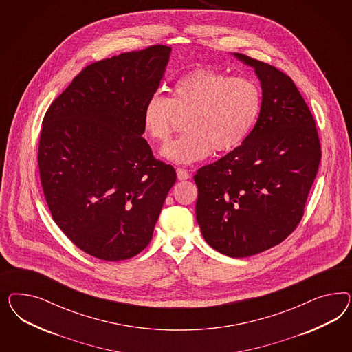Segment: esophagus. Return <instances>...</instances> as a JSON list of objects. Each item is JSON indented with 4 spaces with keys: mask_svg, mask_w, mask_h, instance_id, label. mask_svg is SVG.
<instances>
[{
    "mask_svg": "<svg viewBox=\"0 0 352 352\" xmlns=\"http://www.w3.org/2000/svg\"><path fill=\"white\" fill-rule=\"evenodd\" d=\"M177 175H178V179H179V181H186V179H188V178L191 177V174L188 173V170H186V169H183V168H178V169H177Z\"/></svg>",
    "mask_w": 352,
    "mask_h": 352,
    "instance_id": "34e87169",
    "label": "esophagus"
}]
</instances>
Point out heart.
<instances>
[{"instance_id":"obj_1","label":"heart","mask_w":352,"mask_h":352,"mask_svg":"<svg viewBox=\"0 0 352 352\" xmlns=\"http://www.w3.org/2000/svg\"><path fill=\"white\" fill-rule=\"evenodd\" d=\"M263 106L262 89L250 77H232L200 68L179 78L171 98L155 93L143 107L142 125L147 138L168 140L184 118L186 133L168 143L161 155L177 162L203 160L212 151L239 148L256 126Z\"/></svg>"}]
</instances>
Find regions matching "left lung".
Here are the masks:
<instances>
[{"instance_id":"obj_1","label":"left lung","mask_w":352,"mask_h":352,"mask_svg":"<svg viewBox=\"0 0 352 352\" xmlns=\"http://www.w3.org/2000/svg\"><path fill=\"white\" fill-rule=\"evenodd\" d=\"M254 67L263 106L249 138L193 177L196 218L205 241L244 258L284 241L298 226L321 159L314 116L293 80L271 64L234 54Z\"/></svg>"}]
</instances>
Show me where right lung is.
<instances>
[{
	"label": "right lung",
	"instance_id": "right-lung-1",
	"mask_svg": "<svg viewBox=\"0 0 352 352\" xmlns=\"http://www.w3.org/2000/svg\"><path fill=\"white\" fill-rule=\"evenodd\" d=\"M170 47L152 45L89 64L47 108L38 169L54 222L90 256L124 261L148 245L177 181L142 138V112Z\"/></svg>",
	"mask_w": 352,
	"mask_h": 352
}]
</instances>
